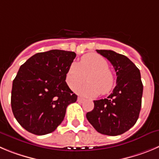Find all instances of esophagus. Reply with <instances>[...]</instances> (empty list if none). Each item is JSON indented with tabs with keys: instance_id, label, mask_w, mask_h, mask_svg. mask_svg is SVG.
Returning <instances> with one entry per match:
<instances>
[{
	"instance_id": "obj_1",
	"label": "esophagus",
	"mask_w": 159,
	"mask_h": 159,
	"mask_svg": "<svg viewBox=\"0 0 159 159\" xmlns=\"http://www.w3.org/2000/svg\"><path fill=\"white\" fill-rule=\"evenodd\" d=\"M84 100V98L81 97V96H79V97L78 98V101L79 102V103H82Z\"/></svg>"
}]
</instances>
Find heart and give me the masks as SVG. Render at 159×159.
<instances>
[{
  "label": "heart",
  "mask_w": 159,
  "mask_h": 159,
  "mask_svg": "<svg viewBox=\"0 0 159 159\" xmlns=\"http://www.w3.org/2000/svg\"><path fill=\"white\" fill-rule=\"evenodd\" d=\"M89 83L78 89L79 94L96 96L101 93L105 95L113 89L114 75L109 70V64L105 58L96 53L84 55L78 63H72L68 68L66 81L68 86L75 90L85 81Z\"/></svg>",
  "instance_id": "obj_1"
}]
</instances>
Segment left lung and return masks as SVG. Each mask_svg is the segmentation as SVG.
<instances>
[{
  "instance_id": "1",
  "label": "left lung",
  "mask_w": 159,
  "mask_h": 159,
  "mask_svg": "<svg viewBox=\"0 0 159 159\" xmlns=\"http://www.w3.org/2000/svg\"><path fill=\"white\" fill-rule=\"evenodd\" d=\"M113 65L116 86L107 99L94 100V108L86 114L98 133L118 136L136 124L141 109L143 84L140 70L129 58L111 50H96Z\"/></svg>"
}]
</instances>
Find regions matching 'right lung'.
Here are the masks:
<instances>
[{"instance_id": "obj_1", "label": "right lung", "mask_w": 159, "mask_h": 159, "mask_svg": "<svg viewBox=\"0 0 159 159\" xmlns=\"http://www.w3.org/2000/svg\"><path fill=\"white\" fill-rule=\"evenodd\" d=\"M74 52L50 50L31 56L13 80L11 105L23 128L35 135L52 133L61 124L69 104L78 96L66 82Z\"/></svg>"}]
</instances>
